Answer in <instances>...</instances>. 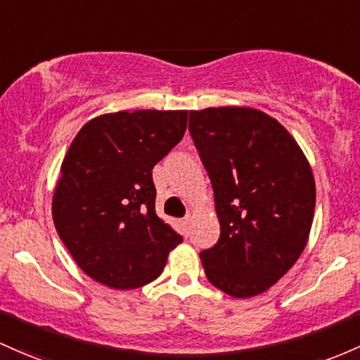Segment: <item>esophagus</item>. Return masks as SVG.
Instances as JSON below:
<instances>
[{
    "label": "esophagus",
    "instance_id": "obj_1",
    "mask_svg": "<svg viewBox=\"0 0 360 360\" xmlns=\"http://www.w3.org/2000/svg\"><path fill=\"white\" fill-rule=\"evenodd\" d=\"M189 222H191V219H183L181 220V227H183V234L184 236H188V232H189Z\"/></svg>",
    "mask_w": 360,
    "mask_h": 360
}]
</instances>
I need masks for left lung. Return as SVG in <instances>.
Instances as JSON below:
<instances>
[{
    "label": "left lung",
    "instance_id": "obj_1",
    "mask_svg": "<svg viewBox=\"0 0 360 360\" xmlns=\"http://www.w3.org/2000/svg\"><path fill=\"white\" fill-rule=\"evenodd\" d=\"M210 176L220 239L201 252L213 287L236 299L274 287L309 239L316 183L309 160L275 117L255 108L189 112Z\"/></svg>",
    "mask_w": 360,
    "mask_h": 360
}]
</instances>
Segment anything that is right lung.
<instances>
[{"label": "right lung", "mask_w": 360, "mask_h": 360, "mask_svg": "<svg viewBox=\"0 0 360 360\" xmlns=\"http://www.w3.org/2000/svg\"><path fill=\"white\" fill-rule=\"evenodd\" d=\"M186 126L188 110H120L85 122L71 141L53 193V220L75 263L102 285H147L183 243L157 217L152 169Z\"/></svg>", "instance_id": "right-lung-1"}]
</instances>
